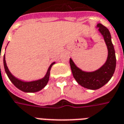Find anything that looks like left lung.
Wrapping results in <instances>:
<instances>
[{"label": "left lung", "instance_id": "8db88e82", "mask_svg": "<svg viewBox=\"0 0 124 124\" xmlns=\"http://www.w3.org/2000/svg\"><path fill=\"white\" fill-rule=\"evenodd\" d=\"M96 28L103 36L108 49L106 61L100 68L94 71H85L78 67L70 58V66L73 77L81 86L90 90H97L105 85L112 77L116 66L115 50L112 42L109 30L102 24H98Z\"/></svg>", "mask_w": 124, "mask_h": 124}]
</instances>
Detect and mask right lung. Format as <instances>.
I'll return each instance as SVG.
<instances>
[{"label":"right lung","mask_w":124,"mask_h":124,"mask_svg":"<svg viewBox=\"0 0 124 124\" xmlns=\"http://www.w3.org/2000/svg\"><path fill=\"white\" fill-rule=\"evenodd\" d=\"M3 63H4V67L6 75L8 76L9 79L10 80L12 83L14 84V85L16 88L20 89V91L25 92V93H36L38 91H41L43 89L48 83L49 79V75H50V71H51V67L54 65L55 62H53L49 67L47 73L43 77V78L38 80L31 81H24L20 80L19 78H16L14 77L10 71H9L8 67L6 65V60H5V55L3 57Z\"/></svg>","instance_id":"add662e5"}]
</instances>
